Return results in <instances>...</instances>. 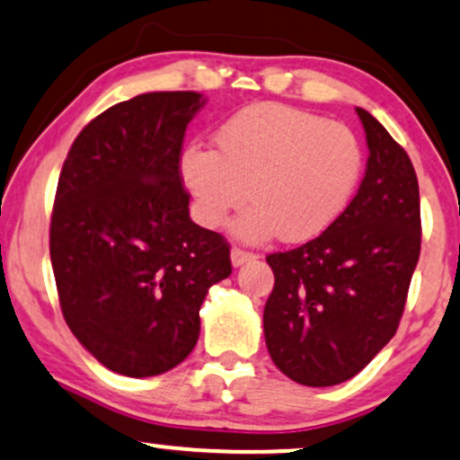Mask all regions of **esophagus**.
I'll use <instances>...</instances> for the list:
<instances>
[{
  "instance_id": "esophagus-1",
  "label": "esophagus",
  "mask_w": 460,
  "mask_h": 460,
  "mask_svg": "<svg viewBox=\"0 0 460 460\" xmlns=\"http://www.w3.org/2000/svg\"><path fill=\"white\" fill-rule=\"evenodd\" d=\"M252 259H257V254L242 251V248H234L231 251V263H234V268H240V265L252 261Z\"/></svg>"
}]
</instances>
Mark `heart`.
I'll use <instances>...</instances> for the list:
<instances>
[{"label":"heart","mask_w":460,"mask_h":460,"mask_svg":"<svg viewBox=\"0 0 460 460\" xmlns=\"http://www.w3.org/2000/svg\"><path fill=\"white\" fill-rule=\"evenodd\" d=\"M359 167L362 152L347 126L287 104L240 111L216 135V152L190 146L180 163L201 225L218 226L251 195L254 206L234 223V235L251 244L279 234L304 242L328 229Z\"/></svg>","instance_id":"obj_1"}]
</instances>
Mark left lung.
I'll list each match as a JSON object with an SVG mask.
<instances>
[{"label":"left lung","mask_w":460,"mask_h":460,"mask_svg":"<svg viewBox=\"0 0 460 460\" xmlns=\"http://www.w3.org/2000/svg\"><path fill=\"white\" fill-rule=\"evenodd\" d=\"M358 195L319 237L268 254L270 356L287 377L328 388L358 375L396 334L420 259V188L407 152L368 111Z\"/></svg>","instance_id":"left-lung-1"}]
</instances>
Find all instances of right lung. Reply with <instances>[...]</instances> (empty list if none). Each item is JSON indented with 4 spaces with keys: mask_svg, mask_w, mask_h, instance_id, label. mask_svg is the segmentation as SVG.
Instances as JSON below:
<instances>
[{
    "mask_svg": "<svg viewBox=\"0 0 460 460\" xmlns=\"http://www.w3.org/2000/svg\"><path fill=\"white\" fill-rule=\"evenodd\" d=\"M197 92H149L92 119L72 143L51 216L66 323L102 367L167 373L195 349L208 289L229 244L188 216L180 158Z\"/></svg>",
    "mask_w": 460,
    "mask_h": 460,
    "instance_id": "add662e5",
    "label": "right lung"
}]
</instances>
